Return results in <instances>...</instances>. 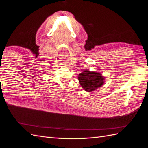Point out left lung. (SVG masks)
<instances>
[{
  "instance_id": "obj_1",
  "label": "left lung",
  "mask_w": 148,
  "mask_h": 148,
  "mask_svg": "<svg viewBox=\"0 0 148 148\" xmlns=\"http://www.w3.org/2000/svg\"><path fill=\"white\" fill-rule=\"evenodd\" d=\"M104 78L99 72L85 70L79 73L78 79L80 85L84 90L91 92L104 84Z\"/></svg>"
}]
</instances>
